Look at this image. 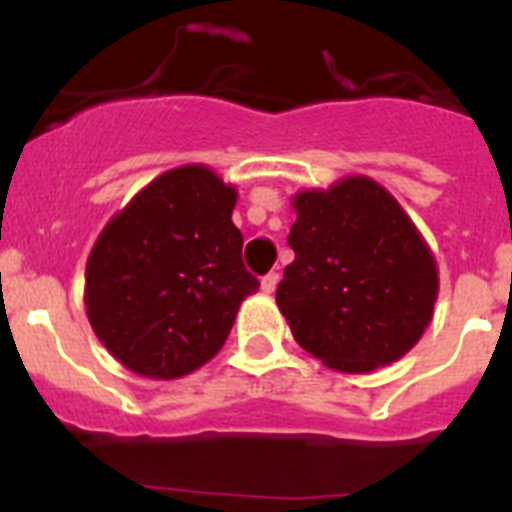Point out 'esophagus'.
Here are the masks:
<instances>
[{"label": "esophagus", "mask_w": 512, "mask_h": 512, "mask_svg": "<svg viewBox=\"0 0 512 512\" xmlns=\"http://www.w3.org/2000/svg\"><path fill=\"white\" fill-rule=\"evenodd\" d=\"M277 284H279V274L277 271H271V274H266V277L261 279V292L271 295V292L277 289Z\"/></svg>", "instance_id": "esophagus-1"}]
</instances>
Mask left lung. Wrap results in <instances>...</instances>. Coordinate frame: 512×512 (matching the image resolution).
Returning <instances> with one entry per match:
<instances>
[{
	"mask_svg": "<svg viewBox=\"0 0 512 512\" xmlns=\"http://www.w3.org/2000/svg\"><path fill=\"white\" fill-rule=\"evenodd\" d=\"M277 305L295 341L330 369L374 372L402 359L433 318L438 271L405 210L369 176L307 189L292 202Z\"/></svg>",
	"mask_w": 512,
	"mask_h": 512,
	"instance_id": "1",
	"label": "left lung"
}]
</instances>
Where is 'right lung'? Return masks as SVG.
Here are the masks:
<instances>
[{"instance_id": "right-lung-1", "label": "right lung", "mask_w": 512, "mask_h": 512, "mask_svg": "<svg viewBox=\"0 0 512 512\" xmlns=\"http://www.w3.org/2000/svg\"><path fill=\"white\" fill-rule=\"evenodd\" d=\"M230 184L202 164L171 169L104 225L87 261V315L104 348L148 379H176L223 348L259 289L241 259Z\"/></svg>"}]
</instances>
